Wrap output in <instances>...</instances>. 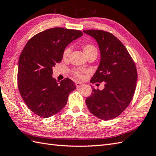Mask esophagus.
Masks as SVG:
<instances>
[{"mask_svg":"<svg viewBox=\"0 0 156 156\" xmlns=\"http://www.w3.org/2000/svg\"><path fill=\"white\" fill-rule=\"evenodd\" d=\"M84 86V84H83V83L80 82H76V86H77V88H80V87H82V86Z\"/></svg>","mask_w":156,"mask_h":156,"instance_id":"obj_1","label":"esophagus"}]
</instances>
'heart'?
Here are the masks:
<instances>
[{
	"instance_id": "b5f03b06",
	"label": "heart",
	"mask_w": 156,
	"mask_h": 156,
	"mask_svg": "<svg viewBox=\"0 0 156 156\" xmlns=\"http://www.w3.org/2000/svg\"><path fill=\"white\" fill-rule=\"evenodd\" d=\"M82 49L83 51H84V53L85 54V55L86 56H88L90 54H91L92 53L97 52V49L96 47L92 45V44H84L82 46ZM71 51V49L70 47H68L66 49L64 50V53H63V56L64 58L67 57L68 55H69ZM72 73L75 76L79 78H83V73H84V71L80 69H74L72 70Z\"/></svg>"
}]
</instances>
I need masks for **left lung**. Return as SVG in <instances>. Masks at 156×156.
I'll list each match as a JSON object with an SVG mask.
<instances>
[{
    "mask_svg": "<svg viewBox=\"0 0 156 156\" xmlns=\"http://www.w3.org/2000/svg\"><path fill=\"white\" fill-rule=\"evenodd\" d=\"M83 32L96 40L100 52L99 66L90 82L104 83L102 90L92 88L86 99V106L98 118L110 120L131 102L137 80L136 65L124 44L112 34L100 30Z\"/></svg>",
    "mask_w": 156,
    "mask_h": 156,
    "instance_id": "1",
    "label": "left lung"
}]
</instances>
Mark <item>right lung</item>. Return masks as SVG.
<instances>
[{
  "label": "right lung",
  "instance_id": "obj_1",
  "mask_svg": "<svg viewBox=\"0 0 156 156\" xmlns=\"http://www.w3.org/2000/svg\"><path fill=\"white\" fill-rule=\"evenodd\" d=\"M83 33L60 27L47 29L32 37L19 60L18 87L32 112L46 118L62 110L75 83L66 78L60 83L52 77V67L60 63L66 46Z\"/></svg>",
  "mask_w": 156,
  "mask_h": 156
}]
</instances>
